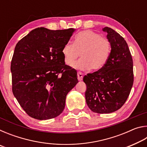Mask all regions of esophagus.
<instances>
[{
  "mask_svg": "<svg viewBox=\"0 0 147 147\" xmlns=\"http://www.w3.org/2000/svg\"><path fill=\"white\" fill-rule=\"evenodd\" d=\"M77 77H78V81H82L83 80V74L80 73V72H78V74H77Z\"/></svg>",
  "mask_w": 147,
  "mask_h": 147,
  "instance_id": "1",
  "label": "esophagus"
}]
</instances>
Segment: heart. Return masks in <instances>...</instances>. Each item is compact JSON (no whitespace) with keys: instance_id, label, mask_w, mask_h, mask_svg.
Segmentation results:
<instances>
[{"instance_id":"b5f03b06","label":"heart","mask_w":147,"mask_h":147,"mask_svg":"<svg viewBox=\"0 0 147 147\" xmlns=\"http://www.w3.org/2000/svg\"><path fill=\"white\" fill-rule=\"evenodd\" d=\"M110 51V43L106 38L91 30H84L75 36L74 44L65 45L61 53L67 65L73 66L80 54L82 59L74 65V67L82 71L91 69L96 71L106 64Z\"/></svg>"}]
</instances>
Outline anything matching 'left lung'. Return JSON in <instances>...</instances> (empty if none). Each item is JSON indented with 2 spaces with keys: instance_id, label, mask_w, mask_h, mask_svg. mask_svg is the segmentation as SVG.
I'll list each match as a JSON object with an SVG mask.
<instances>
[{
  "instance_id": "obj_1",
  "label": "left lung",
  "mask_w": 147,
  "mask_h": 147,
  "mask_svg": "<svg viewBox=\"0 0 147 147\" xmlns=\"http://www.w3.org/2000/svg\"><path fill=\"white\" fill-rule=\"evenodd\" d=\"M110 43L111 52L102 68L88 74L86 103L92 111L110 113L120 109L127 100L134 82L133 61L128 44L117 32L102 28Z\"/></svg>"
}]
</instances>
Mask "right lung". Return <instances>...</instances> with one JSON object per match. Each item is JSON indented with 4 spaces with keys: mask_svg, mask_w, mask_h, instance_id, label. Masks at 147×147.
Segmentation results:
<instances>
[{
    "mask_svg": "<svg viewBox=\"0 0 147 147\" xmlns=\"http://www.w3.org/2000/svg\"><path fill=\"white\" fill-rule=\"evenodd\" d=\"M75 30L41 27L16 45L11 63L12 91L31 117L47 120L60 115L67 94L78 82L76 71L65 65L61 53Z\"/></svg>",
    "mask_w": 147,
    "mask_h": 147,
    "instance_id": "1",
    "label": "right lung"
}]
</instances>
